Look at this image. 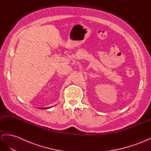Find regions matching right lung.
I'll use <instances>...</instances> for the list:
<instances>
[{
  "label": "right lung",
  "instance_id": "add662e5",
  "mask_svg": "<svg viewBox=\"0 0 151 151\" xmlns=\"http://www.w3.org/2000/svg\"><path fill=\"white\" fill-rule=\"evenodd\" d=\"M50 107H46V108H41V109H49Z\"/></svg>",
  "mask_w": 151,
  "mask_h": 151
}]
</instances>
